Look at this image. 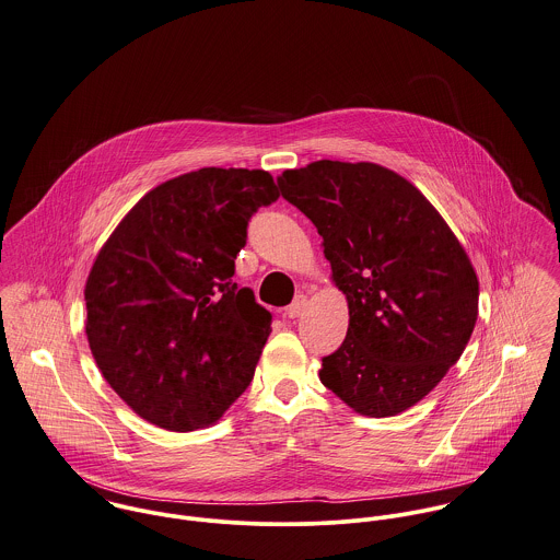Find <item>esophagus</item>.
<instances>
[{"label": "esophagus", "mask_w": 560, "mask_h": 560, "mask_svg": "<svg viewBox=\"0 0 560 560\" xmlns=\"http://www.w3.org/2000/svg\"><path fill=\"white\" fill-rule=\"evenodd\" d=\"M305 307H307V296H305V294H299V296L294 299V303L285 310V316H288V318H299V316L305 312Z\"/></svg>", "instance_id": "34e87169"}]
</instances>
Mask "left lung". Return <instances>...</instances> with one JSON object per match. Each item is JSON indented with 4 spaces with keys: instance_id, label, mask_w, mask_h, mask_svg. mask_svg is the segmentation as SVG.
Wrapping results in <instances>:
<instances>
[{
    "instance_id": "obj_1",
    "label": "left lung",
    "mask_w": 560,
    "mask_h": 560,
    "mask_svg": "<svg viewBox=\"0 0 560 560\" xmlns=\"http://www.w3.org/2000/svg\"><path fill=\"white\" fill-rule=\"evenodd\" d=\"M323 235L348 331L320 381L354 413L392 418L429 396L478 318L476 270L433 203L374 162L318 160L277 177Z\"/></svg>"
}]
</instances>
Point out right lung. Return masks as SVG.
Wrapping results in <instances>:
<instances>
[{
	"instance_id": "right-lung-1",
	"label": "right lung",
	"mask_w": 560,
	"mask_h": 560,
	"mask_svg": "<svg viewBox=\"0 0 560 560\" xmlns=\"http://www.w3.org/2000/svg\"><path fill=\"white\" fill-rule=\"evenodd\" d=\"M279 199L272 175L199 168L149 190L86 279V337L104 378L144 422L208 429L248 387L272 316L233 283L246 224Z\"/></svg>"
}]
</instances>
